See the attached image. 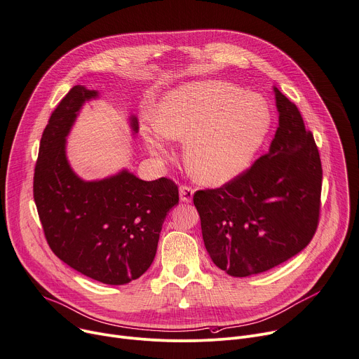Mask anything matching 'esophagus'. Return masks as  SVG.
I'll return each mask as SVG.
<instances>
[{
	"mask_svg": "<svg viewBox=\"0 0 359 359\" xmlns=\"http://www.w3.org/2000/svg\"><path fill=\"white\" fill-rule=\"evenodd\" d=\"M194 196V189L188 185H181L180 187V198L182 203H191Z\"/></svg>",
	"mask_w": 359,
	"mask_h": 359,
	"instance_id": "esophagus-1",
	"label": "esophagus"
}]
</instances>
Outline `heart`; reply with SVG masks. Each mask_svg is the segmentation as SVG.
<instances>
[{"instance_id": "obj_1", "label": "heart", "mask_w": 359, "mask_h": 359, "mask_svg": "<svg viewBox=\"0 0 359 359\" xmlns=\"http://www.w3.org/2000/svg\"><path fill=\"white\" fill-rule=\"evenodd\" d=\"M271 109L258 94L222 81H198L170 91L158 105L149 151L170 156L167 137L187 140L192 175L221 185L244 172L271 130Z\"/></svg>"}]
</instances>
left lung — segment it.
Returning <instances> with one entry per match:
<instances>
[{
	"label": "left lung",
	"mask_w": 359,
	"mask_h": 359,
	"mask_svg": "<svg viewBox=\"0 0 359 359\" xmlns=\"http://www.w3.org/2000/svg\"><path fill=\"white\" fill-rule=\"evenodd\" d=\"M273 91L280 127L269 151L222 187L194 194L205 248L231 276L288 261L311 243L320 222V152L297 105Z\"/></svg>",
	"instance_id": "8db88e82"
}]
</instances>
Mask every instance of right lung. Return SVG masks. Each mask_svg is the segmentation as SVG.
<instances>
[{"instance_id": "obj_1", "label": "right lung", "mask_w": 359, "mask_h": 359, "mask_svg": "<svg viewBox=\"0 0 359 359\" xmlns=\"http://www.w3.org/2000/svg\"><path fill=\"white\" fill-rule=\"evenodd\" d=\"M98 93L75 86L43 133L34 171V201L53 252L95 281L124 285L152 264L168 211L178 204L172 180L142 181L124 170L84 181L69 167L65 137L86 101ZM131 127L138 121L131 116Z\"/></svg>"}]
</instances>
